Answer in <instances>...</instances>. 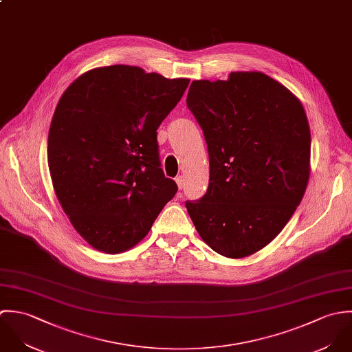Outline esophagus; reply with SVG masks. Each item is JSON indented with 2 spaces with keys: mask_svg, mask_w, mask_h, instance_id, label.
Listing matches in <instances>:
<instances>
[{
  "mask_svg": "<svg viewBox=\"0 0 352 352\" xmlns=\"http://www.w3.org/2000/svg\"><path fill=\"white\" fill-rule=\"evenodd\" d=\"M175 182H177V185H178V189H179V190H182V189H184V185H185V179H184V177H182V175L177 177V178H175Z\"/></svg>",
  "mask_w": 352,
  "mask_h": 352,
  "instance_id": "obj_1",
  "label": "esophagus"
}]
</instances>
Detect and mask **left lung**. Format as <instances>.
I'll list each match as a JSON object with an SVG mask.
<instances>
[{
	"label": "left lung",
	"mask_w": 352,
	"mask_h": 352,
	"mask_svg": "<svg viewBox=\"0 0 352 352\" xmlns=\"http://www.w3.org/2000/svg\"><path fill=\"white\" fill-rule=\"evenodd\" d=\"M186 104L210 153V185L186 201L201 239L228 258L272 242L302 201L310 177V128L300 100L263 72L195 80Z\"/></svg>",
	"instance_id": "1"
}]
</instances>
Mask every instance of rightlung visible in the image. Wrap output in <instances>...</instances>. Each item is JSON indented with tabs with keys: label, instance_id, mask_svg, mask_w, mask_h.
<instances>
[{
	"label": "right lung",
	"instance_id": "add662e5",
	"mask_svg": "<svg viewBox=\"0 0 352 352\" xmlns=\"http://www.w3.org/2000/svg\"><path fill=\"white\" fill-rule=\"evenodd\" d=\"M189 81L111 65L82 73L63 94L49 131V170L73 228L94 249H132L175 196L156 131Z\"/></svg>",
	"mask_w": 352,
	"mask_h": 352
}]
</instances>
